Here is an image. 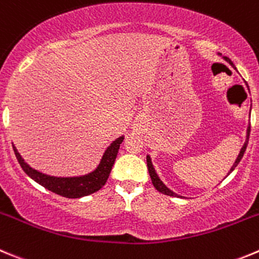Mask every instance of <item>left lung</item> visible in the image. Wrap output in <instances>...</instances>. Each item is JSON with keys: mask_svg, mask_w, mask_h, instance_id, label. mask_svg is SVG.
I'll list each match as a JSON object with an SVG mask.
<instances>
[{"mask_svg": "<svg viewBox=\"0 0 259 259\" xmlns=\"http://www.w3.org/2000/svg\"><path fill=\"white\" fill-rule=\"evenodd\" d=\"M224 60H225V61H228L229 64H230L231 66L234 67V64H233V62H231V60L229 59V57H224ZM249 134H250V124H249V126H248V129H246V139H245V143H244V146L241 147L240 153H239V156L236 157V159H235V162H234L233 167L230 168V172H231V171H234V168H235L236 166L239 165V162H240V159L243 158L244 152H245L246 146H248V141H249ZM147 166H148L149 176H151V179H152V184H153V187L156 188V189L158 190L159 193H162V194H166V195H170V197H180V195H179V194H176V193H174L172 190L168 189V188L166 187L165 184H163L162 181H161V179H159L158 175H157L156 170H154L153 165H152L151 157H149V156H147ZM230 172H229V174H230ZM229 174H228V175H229Z\"/></svg>", "mask_w": 259, "mask_h": 259, "instance_id": "obj_1", "label": "left lung"}]
</instances>
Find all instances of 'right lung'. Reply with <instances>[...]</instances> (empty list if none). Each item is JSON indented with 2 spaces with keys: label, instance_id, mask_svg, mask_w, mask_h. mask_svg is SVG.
I'll return each mask as SVG.
<instances>
[{
  "label": "right lung",
  "instance_id": "1",
  "mask_svg": "<svg viewBox=\"0 0 259 259\" xmlns=\"http://www.w3.org/2000/svg\"><path fill=\"white\" fill-rule=\"evenodd\" d=\"M122 141H124V135L117 138L116 141H113L110 144V147H107V149L103 153L100 165L97 166L96 170L87 174V175L74 176V178H57V176H50L39 172V171L31 168L21 158L20 153H19L15 147L13 146V148L21 168H23L24 172L29 178L37 181L38 184L45 187L46 189L56 193L59 195H62V197L80 198L92 194L94 192H98L106 184V181H107L108 176H110L111 170H112L113 163H115L118 149H120V144L122 143Z\"/></svg>",
  "mask_w": 259,
  "mask_h": 259
}]
</instances>
